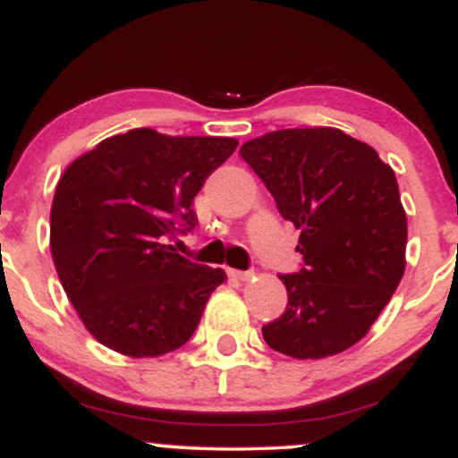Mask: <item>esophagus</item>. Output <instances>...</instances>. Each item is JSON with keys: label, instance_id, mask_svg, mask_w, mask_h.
<instances>
[{"label": "esophagus", "instance_id": "obj_1", "mask_svg": "<svg viewBox=\"0 0 458 458\" xmlns=\"http://www.w3.org/2000/svg\"><path fill=\"white\" fill-rule=\"evenodd\" d=\"M228 276L234 277V280L247 282L251 276H254V273H251V271H239V269H228Z\"/></svg>", "mask_w": 458, "mask_h": 458}]
</instances>
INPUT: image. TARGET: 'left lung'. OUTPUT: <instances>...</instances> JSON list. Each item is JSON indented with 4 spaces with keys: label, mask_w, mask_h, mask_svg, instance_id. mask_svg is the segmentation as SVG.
<instances>
[{
    "label": "left lung",
    "mask_w": 458,
    "mask_h": 458,
    "mask_svg": "<svg viewBox=\"0 0 458 458\" xmlns=\"http://www.w3.org/2000/svg\"><path fill=\"white\" fill-rule=\"evenodd\" d=\"M241 157L295 224L303 269L280 276L288 306L262 327L273 351L323 360L368 334L403 280L407 215L394 170L372 146L334 127L282 129Z\"/></svg>",
    "instance_id": "left-lung-1"
}]
</instances>
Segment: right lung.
Segmentation results:
<instances>
[{
	"label": "right lung",
	"instance_id": "1",
	"mask_svg": "<svg viewBox=\"0 0 458 458\" xmlns=\"http://www.w3.org/2000/svg\"><path fill=\"white\" fill-rule=\"evenodd\" d=\"M236 146L234 138L133 129L83 152L60 176L51 256L81 323L107 349L159 357L193 335L225 273L182 259L165 241L178 222L196 225L193 198Z\"/></svg>",
	"mask_w": 458,
	"mask_h": 458
}]
</instances>
